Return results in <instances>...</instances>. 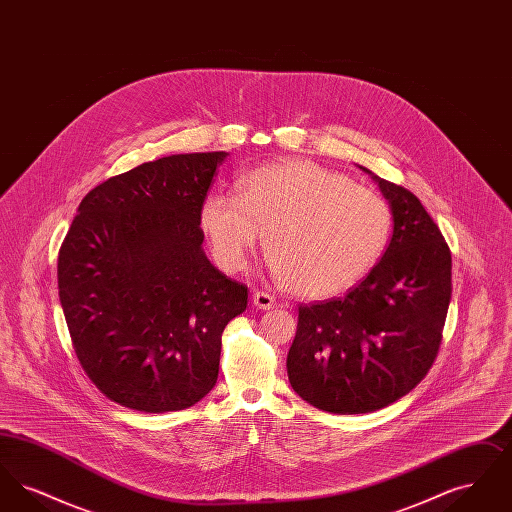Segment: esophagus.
<instances>
[{"label": "esophagus", "instance_id": "1", "mask_svg": "<svg viewBox=\"0 0 512 512\" xmlns=\"http://www.w3.org/2000/svg\"><path fill=\"white\" fill-rule=\"evenodd\" d=\"M253 305L257 309H263V311H270L276 307V297L272 293L263 292V290H257L253 293Z\"/></svg>", "mask_w": 512, "mask_h": 512}]
</instances>
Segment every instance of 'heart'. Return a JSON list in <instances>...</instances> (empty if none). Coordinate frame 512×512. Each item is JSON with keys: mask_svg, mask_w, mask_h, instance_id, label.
Returning a JSON list of instances; mask_svg holds the SVG:
<instances>
[{"mask_svg": "<svg viewBox=\"0 0 512 512\" xmlns=\"http://www.w3.org/2000/svg\"><path fill=\"white\" fill-rule=\"evenodd\" d=\"M199 224L224 270H240L265 234L276 280L301 297L345 292L382 259L393 228L390 203L313 161L249 172L238 195L209 194Z\"/></svg>", "mask_w": 512, "mask_h": 512, "instance_id": "obj_1", "label": "heart"}]
</instances>
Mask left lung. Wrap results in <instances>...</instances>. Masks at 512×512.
I'll use <instances>...</instances> for the list:
<instances>
[{"label": "left lung", "mask_w": 512, "mask_h": 512, "mask_svg": "<svg viewBox=\"0 0 512 512\" xmlns=\"http://www.w3.org/2000/svg\"><path fill=\"white\" fill-rule=\"evenodd\" d=\"M372 178L390 201V244L347 295L299 305L286 363L295 393L326 413H372L416 388L438 357L451 301L438 224L413 192Z\"/></svg>", "instance_id": "obj_1"}]
</instances>
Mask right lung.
<instances>
[{
    "instance_id": "1",
    "label": "right lung",
    "mask_w": 512,
    "mask_h": 512,
    "mask_svg": "<svg viewBox=\"0 0 512 512\" xmlns=\"http://www.w3.org/2000/svg\"><path fill=\"white\" fill-rule=\"evenodd\" d=\"M226 155L161 157L101 182L59 249L76 359L126 409L182 411L217 384L222 332L247 307V286L201 247L199 207Z\"/></svg>"
}]
</instances>
